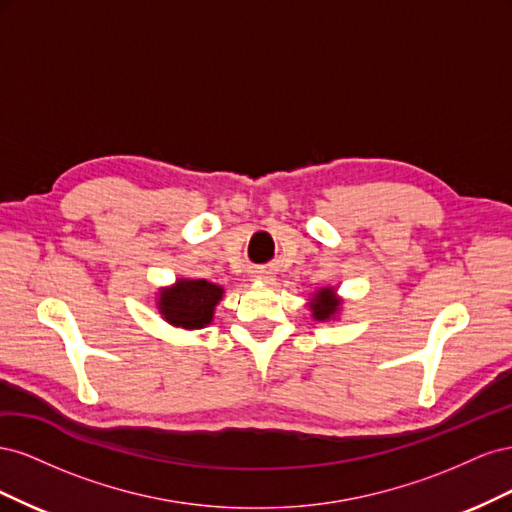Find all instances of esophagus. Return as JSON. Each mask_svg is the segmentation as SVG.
<instances>
[{
  "mask_svg": "<svg viewBox=\"0 0 512 512\" xmlns=\"http://www.w3.org/2000/svg\"><path fill=\"white\" fill-rule=\"evenodd\" d=\"M254 277H256V280H262V282H269V280H271V273H269V271H258V273L254 275Z\"/></svg>",
  "mask_w": 512,
  "mask_h": 512,
  "instance_id": "34e87169",
  "label": "esophagus"
}]
</instances>
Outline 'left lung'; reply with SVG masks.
<instances>
[{
  "instance_id": "8db88e82",
  "label": "left lung",
  "mask_w": 512,
  "mask_h": 512,
  "mask_svg": "<svg viewBox=\"0 0 512 512\" xmlns=\"http://www.w3.org/2000/svg\"><path fill=\"white\" fill-rule=\"evenodd\" d=\"M339 307H342V299L335 297V290L329 288H320L314 292V297L309 299V309H312L314 320L327 322L333 320L339 314Z\"/></svg>"
}]
</instances>
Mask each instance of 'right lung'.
<instances>
[{
  "label": "right lung",
  "mask_w": 512,
  "mask_h": 512,
  "mask_svg": "<svg viewBox=\"0 0 512 512\" xmlns=\"http://www.w3.org/2000/svg\"><path fill=\"white\" fill-rule=\"evenodd\" d=\"M222 294V286L207 280H177L175 286L160 290L158 309L173 327L203 329L211 324L215 305L222 301Z\"/></svg>",
  "instance_id": "add662e5"
}]
</instances>
